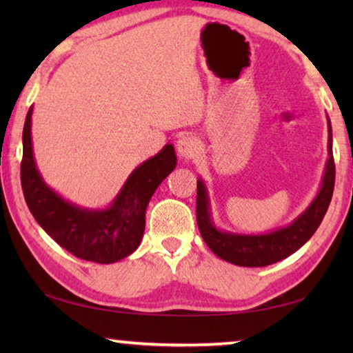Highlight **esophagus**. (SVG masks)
I'll list each match as a JSON object with an SVG mask.
<instances>
[{
  "label": "esophagus",
  "mask_w": 353,
  "mask_h": 353,
  "mask_svg": "<svg viewBox=\"0 0 353 353\" xmlns=\"http://www.w3.org/2000/svg\"><path fill=\"white\" fill-rule=\"evenodd\" d=\"M176 149L179 157H182L183 160H190L198 155V139L193 134H183L179 137V140L176 143Z\"/></svg>",
  "instance_id": "obj_1"
}]
</instances>
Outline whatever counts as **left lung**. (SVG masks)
I'll list each match as a JSON object with an SVG mask.
<instances>
[{
  "mask_svg": "<svg viewBox=\"0 0 353 353\" xmlns=\"http://www.w3.org/2000/svg\"><path fill=\"white\" fill-rule=\"evenodd\" d=\"M334 187V162L332 149V124L328 119V160L321 190L305 212L283 229L265 235H238L218 230L213 225L210 204L204 182L198 181L196 219L202 238L214 255L236 266L261 268L272 265L294 254L318 229L330 205Z\"/></svg>",
  "mask_w": 353,
  "mask_h": 353,
  "instance_id": "8db88e82",
  "label": "left lung"
}]
</instances>
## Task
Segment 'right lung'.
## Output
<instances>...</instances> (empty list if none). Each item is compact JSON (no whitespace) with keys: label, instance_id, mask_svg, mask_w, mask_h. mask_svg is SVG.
<instances>
[{"label":"right lung","instance_id":"obj_1","mask_svg":"<svg viewBox=\"0 0 353 353\" xmlns=\"http://www.w3.org/2000/svg\"><path fill=\"white\" fill-rule=\"evenodd\" d=\"M31 118L32 107L23 128L20 174L23 194L35 221L59 246L77 259L109 265L132 254L145 232L149 199L176 168L174 146L166 145L135 168L110 207L88 210L65 201L43 182L34 160Z\"/></svg>","mask_w":353,"mask_h":353}]
</instances>
